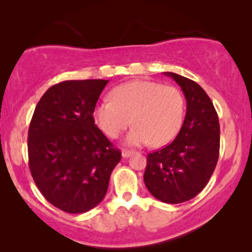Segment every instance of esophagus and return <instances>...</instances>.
Masks as SVG:
<instances>
[{
	"label": "esophagus",
	"instance_id": "obj_1",
	"mask_svg": "<svg viewBox=\"0 0 252 252\" xmlns=\"http://www.w3.org/2000/svg\"><path fill=\"white\" fill-rule=\"evenodd\" d=\"M134 154H135V151H133V150H127V149H124L123 153H122L124 158H127V157L132 156V155H134Z\"/></svg>",
	"mask_w": 252,
	"mask_h": 252
}]
</instances>
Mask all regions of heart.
<instances>
[{"label":"heart","mask_w":252,"mask_h":252,"mask_svg":"<svg viewBox=\"0 0 252 252\" xmlns=\"http://www.w3.org/2000/svg\"><path fill=\"white\" fill-rule=\"evenodd\" d=\"M185 116V99L173 86L159 82L133 80L115 87L110 101L95 106L94 119L110 139H118L127 127L134 125L127 143L160 147L177 136Z\"/></svg>","instance_id":"heart-1"}]
</instances>
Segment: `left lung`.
<instances>
[{"label": "left lung", "instance_id": "left-lung-1", "mask_svg": "<svg viewBox=\"0 0 252 252\" xmlns=\"http://www.w3.org/2000/svg\"><path fill=\"white\" fill-rule=\"evenodd\" d=\"M164 74L181 87L187 112L177 137L147 156L143 180L154 197L179 204L208 185L219 158L220 126L213 103L201 86L177 73Z\"/></svg>", "mask_w": 252, "mask_h": 252}]
</instances>
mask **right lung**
Instances as JSON below:
<instances>
[{"label":"right lung","mask_w":252,"mask_h":252,"mask_svg":"<svg viewBox=\"0 0 252 252\" xmlns=\"http://www.w3.org/2000/svg\"><path fill=\"white\" fill-rule=\"evenodd\" d=\"M108 82H60L34 110L27 139L31 174L44 198L64 212L84 213L99 204L122 159L93 117Z\"/></svg>","instance_id":"obj_1"}]
</instances>
